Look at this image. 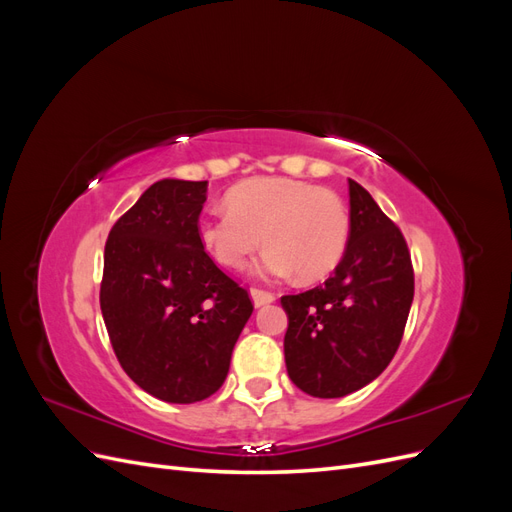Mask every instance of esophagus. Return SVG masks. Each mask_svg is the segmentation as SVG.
<instances>
[{
  "instance_id": "1",
  "label": "esophagus",
  "mask_w": 512,
  "mask_h": 512,
  "mask_svg": "<svg viewBox=\"0 0 512 512\" xmlns=\"http://www.w3.org/2000/svg\"><path fill=\"white\" fill-rule=\"evenodd\" d=\"M250 297L254 301V307H262V305H269L275 301V294L269 290H260V288H252L250 290Z\"/></svg>"
}]
</instances>
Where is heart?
Returning a JSON list of instances; mask_svg holds the SVG:
<instances>
[{
  "label": "heart",
  "instance_id": "heart-1",
  "mask_svg": "<svg viewBox=\"0 0 512 512\" xmlns=\"http://www.w3.org/2000/svg\"><path fill=\"white\" fill-rule=\"evenodd\" d=\"M228 209L209 213L198 224L205 252L222 267H243L262 235L269 245L258 260L262 277L324 280L342 262L350 241V215L335 192L286 177H256L235 185Z\"/></svg>",
  "mask_w": 512,
  "mask_h": 512
}]
</instances>
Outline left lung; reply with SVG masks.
Wrapping results in <instances>:
<instances>
[{"label":"left lung","mask_w":512,"mask_h":512,"mask_svg":"<svg viewBox=\"0 0 512 512\" xmlns=\"http://www.w3.org/2000/svg\"><path fill=\"white\" fill-rule=\"evenodd\" d=\"M350 241L322 286L286 294L284 356L290 380L333 399L376 380L395 356L414 297L412 260L401 230L371 194L348 179Z\"/></svg>","instance_id":"obj_1"}]
</instances>
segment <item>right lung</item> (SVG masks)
<instances>
[{
    "mask_svg": "<svg viewBox=\"0 0 512 512\" xmlns=\"http://www.w3.org/2000/svg\"><path fill=\"white\" fill-rule=\"evenodd\" d=\"M207 181L153 183L108 232L100 307L123 371L168 404L211 397L250 320V294L198 239Z\"/></svg>",
    "mask_w": 512,
    "mask_h": 512,
    "instance_id": "obj_1",
    "label": "right lung"
}]
</instances>
